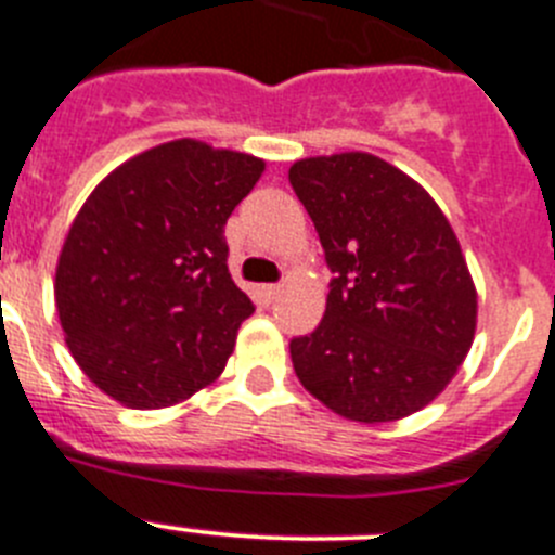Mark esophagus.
<instances>
[{
    "instance_id": "obj_1",
    "label": "esophagus",
    "mask_w": 555,
    "mask_h": 555,
    "mask_svg": "<svg viewBox=\"0 0 555 555\" xmlns=\"http://www.w3.org/2000/svg\"><path fill=\"white\" fill-rule=\"evenodd\" d=\"M261 292H263V299H267V302H274V299L281 297V292H283V288L278 286V283H269V286H263Z\"/></svg>"
}]
</instances>
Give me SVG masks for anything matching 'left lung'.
Here are the masks:
<instances>
[{"mask_svg":"<svg viewBox=\"0 0 555 555\" xmlns=\"http://www.w3.org/2000/svg\"><path fill=\"white\" fill-rule=\"evenodd\" d=\"M288 181L333 272L324 319L288 344L299 383L360 424L418 413L476 333V288L449 220L413 178L360 151L294 162Z\"/></svg>","mask_w":555,"mask_h":555,"instance_id":"obj_1","label":"left lung"}]
</instances>
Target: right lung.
Returning <instances> with one entry per match:
<instances>
[{
  "label": "right lung",
  "mask_w": 555,
  "mask_h": 555,
  "mask_svg": "<svg viewBox=\"0 0 555 555\" xmlns=\"http://www.w3.org/2000/svg\"><path fill=\"white\" fill-rule=\"evenodd\" d=\"M263 162L172 140L124 162L79 208L57 261L60 324L115 401L159 410L215 383L250 317L225 222Z\"/></svg>",
  "instance_id": "obj_1"
}]
</instances>
